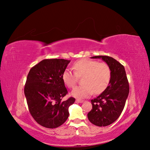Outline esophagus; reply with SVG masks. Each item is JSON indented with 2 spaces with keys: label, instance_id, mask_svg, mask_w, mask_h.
Here are the masks:
<instances>
[{
  "label": "esophagus",
  "instance_id": "esophagus-1",
  "mask_svg": "<svg viewBox=\"0 0 150 150\" xmlns=\"http://www.w3.org/2000/svg\"><path fill=\"white\" fill-rule=\"evenodd\" d=\"M76 103H83V100H76Z\"/></svg>",
  "mask_w": 150,
  "mask_h": 150
}]
</instances>
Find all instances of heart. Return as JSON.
Returning a JSON list of instances; mask_svg holds the SVG:
<instances>
[{"label": "heart", "mask_w": 150, "mask_h": 150, "mask_svg": "<svg viewBox=\"0 0 150 150\" xmlns=\"http://www.w3.org/2000/svg\"><path fill=\"white\" fill-rule=\"evenodd\" d=\"M74 72L69 69L64 71L62 79L66 86L74 87L81 78V86H77L71 91V95L78 99H84L94 93L100 94L107 88L111 79V70L108 64L88 59L78 61L73 64Z\"/></svg>", "instance_id": "b5f03b06"}]
</instances>
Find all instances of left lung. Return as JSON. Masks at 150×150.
Masks as SVG:
<instances>
[{
	"mask_svg": "<svg viewBox=\"0 0 150 150\" xmlns=\"http://www.w3.org/2000/svg\"><path fill=\"white\" fill-rule=\"evenodd\" d=\"M91 59H102L111 70V79L107 88L91 100L92 109L88 118L91 123L106 127L118 119L123 110L129 93V85L123 65L108 56H96Z\"/></svg>",
	"mask_w": 150,
	"mask_h": 150,
	"instance_id": "8db88e82",
	"label": "left lung"
}]
</instances>
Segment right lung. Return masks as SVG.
<instances>
[{
  "mask_svg": "<svg viewBox=\"0 0 150 150\" xmlns=\"http://www.w3.org/2000/svg\"><path fill=\"white\" fill-rule=\"evenodd\" d=\"M70 61L44 59L30 69L24 88L30 112L39 125L54 129L61 126L69 115V107L75 101L69 98L62 75Z\"/></svg>",
  "mask_w": 150,
  "mask_h": 150,
  "instance_id": "right-lung-1",
  "label": "right lung"
}]
</instances>
